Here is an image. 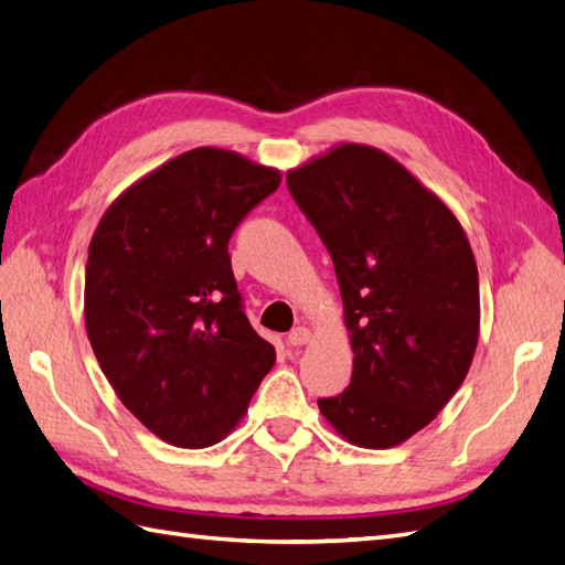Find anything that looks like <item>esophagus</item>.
<instances>
[{"label":"esophagus","instance_id":"1","mask_svg":"<svg viewBox=\"0 0 565 565\" xmlns=\"http://www.w3.org/2000/svg\"><path fill=\"white\" fill-rule=\"evenodd\" d=\"M309 338H311V333H309V328H305V326H299V328L290 330V335H287V345H292V348H301V345H307V342H309Z\"/></svg>","mask_w":565,"mask_h":565}]
</instances>
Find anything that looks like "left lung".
<instances>
[{
    "mask_svg": "<svg viewBox=\"0 0 565 565\" xmlns=\"http://www.w3.org/2000/svg\"><path fill=\"white\" fill-rule=\"evenodd\" d=\"M333 258L354 352L350 386L321 415L350 444L391 448L424 429L470 371L479 275L448 205L401 162L342 143L287 172Z\"/></svg>",
    "mask_w": 565,
    "mask_h": 565,
    "instance_id": "left-lung-1",
    "label": "left lung"
}]
</instances>
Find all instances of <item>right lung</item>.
Returning <instances> with one entry per match:
<instances>
[{
	"mask_svg": "<svg viewBox=\"0 0 565 565\" xmlns=\"http://www.w3.org/2000/svg\"><path fill=\"white\" fill-rule=\"evenodd\" d=\"M278 186V170L194 148L124 191L90 239L95 360L124 407L172 446L227 436L275 364L244 313L227 242Z\"/></svg>",
	"mask_w": 565,
	"mask_h": 565,
	"instance_id": "1",
	"label": "right lung"
}]
</instances>
